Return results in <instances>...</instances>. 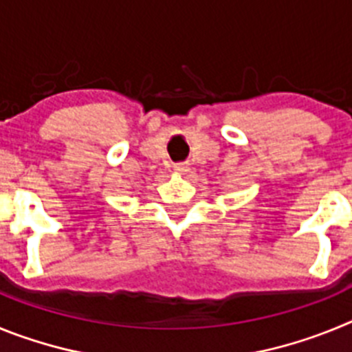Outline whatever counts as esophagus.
<instances>
[{
  "instance_id": "obj_1",
  "label": "esophagus",
  "mask_w": 352,
  "mask_h": 352,
  "mask_svg": "<svg viewBox=\"0 0 352 352\" xmlns=\"http://www.w3.org/2000/svg\"><path fill=\"white\" fill-rule=\"evenodd\" d=\"M173 169L176 174H186L188 173V164H185V162H178V164H174Z\"/></svg>"
}]
</instances>
